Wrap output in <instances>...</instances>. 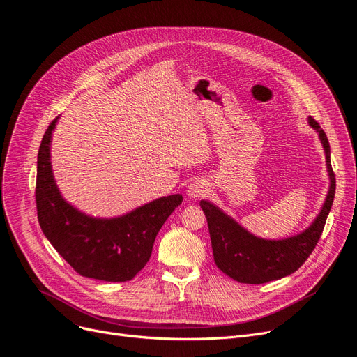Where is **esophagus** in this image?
I'll use <instances>...</instances> for the list:
<instances>
[{
  "instance_id": "esophagus-1",
  "label": "esophagus",
  "mask_w": 357,
  "mask_h": 357,
  "mask_svg": "<svg viewBox=\"0 0 357 357\" xmlns=\"http://www.w3.org/2000/svg\"><path fill=\"white\" fill-rule=\"evenodd\" d=\"M206 192H207V187L201 179L192 181L187 188V194L190 198H199V197H203Z\"/></svg>"
}]
</instances>
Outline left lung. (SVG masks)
<instances>
[{
    "mask_svg": "<svg viewBox=\"0 0 357 357\" xmlns=\"http://www.w3.org/2000/svg\"><path fill=\"white\" fill-rule=\"evenodd\" d=\"M307 121L309 126L317 130L325 150L330 190L317 219L302 234L282 241L261 239L245 230L231 217L208 201L203 199L199 203L207 217L215 266L239 283H268L294 273L312 254L322 235L334 201L335 175L331 167L327 135L312 116H309Z\"/></svg>",
    "mask_w": 357,
    "mask_h": 357,
    "instance_id": "obj_1",
    "label": "left lung"
}]
</instances>
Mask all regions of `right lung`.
<instances>
[{
	"instance_id": "right-lung-1",
	"label": "right lung",
	"mask_w": 357,
	"mask_h": 357,
	"mask_svg": "<svg viewBox=\"0 0 357 357\" xmlns=\"http://www.w3.org/2000/svg\"><path fill=\"white\" fill-rule=\"evenodd\" d=\"M56 121L50 123L38 153L35 197L43 235L80 275L128 282L147 264L154 239L182 195L158 198L115 219L83 214L61 197L52 175L50 146Z\"/></svg>"
}]
</instances>
